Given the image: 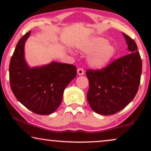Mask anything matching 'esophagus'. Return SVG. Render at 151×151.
Returning a JSON list of instances; mask_svg holds the SVG:
<instances>
[{"instance_id": "34e87169", "label": "esophagus", "mask_w": 151, "mask_h": 151, "mask_svg": "<svg viewBox=\"0 0 151 151\" xmlns=\"http://www.w3.org/2000/svg\"><path fill=\"white\" fill-rule=\"evenodd\" d=\"M77 73L79 75H83L84 74V70L82 68H79L77 69Z\"/></svg>"}]
</instances>
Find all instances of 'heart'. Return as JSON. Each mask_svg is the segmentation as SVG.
<instances>
[{
	"instance_id": "b5f03b06",
	"label": "heart",
	"mask_w": 151,
	"mask_h": 151,
	"mask_svg": "<svg viewBox=\"0 0 151 151\" xmlns=\"http://www.w3.org/2000/svg\"><path fill=\"white\" fill-rule=\"evenodd\" d=\"M78 50L90 53L88 63L94 68H101L108 63L114 54V48L102 38H92L76 45Z\"/></svg>"
}]
</instances>
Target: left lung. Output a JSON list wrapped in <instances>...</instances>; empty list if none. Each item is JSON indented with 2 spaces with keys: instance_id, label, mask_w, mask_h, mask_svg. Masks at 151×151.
I'll return each instance as SVG.
<instances>
[{
  "instance_id": "8db88e82",
  "label": "left lung",
  "mask_w": 151,
  "mask_h": 151,
  "mask_svg": "<svg viewBox=\"0 0 151 151\" xmlns=\"http://www.w3.org/2000/svg\"><path fill=\"white\" fill-rule=\"evenodd\" d=\"M122 35L130 53L101 69L86 71L89 83L86 95L88 104L94 112L103 115L121 111L133 100L139 90L141 58L134 40L124 33Z\"/></svg>"
}]
</instances>
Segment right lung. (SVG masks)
<instances>
[{"label":"right lung","mask_w":151,"mask_h":151,"mask_svg":"<svg viewBox=\"0 0 151 151\" xmlns=\"http://www.w3.org/2000/svg\"><path fill=\"white\" fill-rule=\"evenodd\" d=\"M30 31L20 39L9 65L10 85L20 103L36 114L46 115L59 106L63 93L76 76V67L70 64L52 62L30 68L24 59V43Z\"/></svg>","instance_id":"right-lung-1"}]
</instances>
